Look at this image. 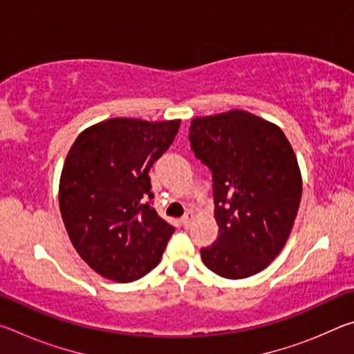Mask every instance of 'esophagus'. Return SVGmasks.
<instances>
[{
  "label": "esophagus",
  "mask_w": 354,
  "mask_h": 354,
  "mask_svg": "<svg viewBox=\"0 0 354 354\" xmlns=\"http://www.w3.org/2000/svg\"><path fill=\"white\" fill-rule=\"evenodd\" d=\"M192 221H194V214H192L190 211L185 212V215L181 218V225H183L184 227H189V226L192 225Z\"/></svg>",
  "instance_id": "obj_1"
}]
</instances>
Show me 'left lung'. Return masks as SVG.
Wrapping results in <instances>:
<instances>
[{
	"instance_id": "8db88e82",
	"label": "left lung",
	"mask_w": 354,
	"mask_h": 354,
	"mask_svg": "<svg viewBox=\"0 0 354 354\" xmlns=\"http://www.w3.org/2000/svg\"><path fill=\"white\" fill-rule=\"evenodd\" d=\"M189 140L212 171L220 232L201 248L203 262L227 279L259 273L283 250L301 201L292 145L277 124L247 111L194 118Z\"/></svg>"
}]
</instances>
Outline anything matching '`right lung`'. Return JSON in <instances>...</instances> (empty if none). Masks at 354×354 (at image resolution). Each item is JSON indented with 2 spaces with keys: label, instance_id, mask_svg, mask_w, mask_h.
Segmentation results:
<instances>
[{
  "label": "right lung",
  "instance_id": "add662e5",
  "mask_svg": "<svg viewBox=\"0 0 354 354\" xmlns=\"http://www.w3.org/2000/svg\"><path fill=\"white\" fill-rule=\"evenodd\" d=\"M181 120L111 118L77 136L59 183L68 237L87 266L131 283L158 266L175 232L151 205L148 171L175 140Z\"/></svg>",
  "mask_w": 354,
  "mask_h": 354
}]
</instances>
